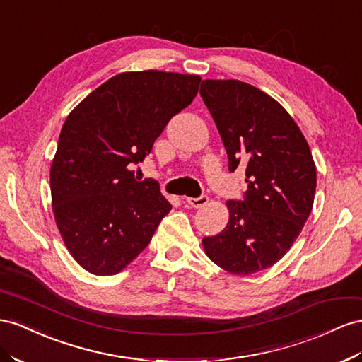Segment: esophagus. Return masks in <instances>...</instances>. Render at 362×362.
<instances>
[{"label": "esophagus", "mask_w": 362, "mask_h": 362, "mask_svg": "<svg viewBox=\"0 0 362 362\" xmlns=\"http://www.w3.org/2000/svg\"><path fill=\"white\" fill-rule=\"evenodd\" d=\"M185 202L192 205V207L198 209V207H202V205L209 202V197H207V194H201L199 198H185Z\"/></svg>", "instance_id": "esophagus-1"}]
</instances>
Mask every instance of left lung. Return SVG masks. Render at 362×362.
<instances>
[{
  "label": "left lung",
  "mask_w": 362,
  "mask_h": 362,
  "mask_svg": "<svg viewBox=\"0 0 362 362\" xmlns=\"http://www.w3.org/2000/svg\"><path fill=\"white\" fill-rule=\"evenodd\" d=\"M207 106L228 155V169L245 165L243 201H227L230 219L204 238L211 262L248 276L279 262L298 238L314 205L317 169L309 144L283 106L240 81H202Z\"/></svg>",
  "instance_id": "obj_1"
}]
</instances>
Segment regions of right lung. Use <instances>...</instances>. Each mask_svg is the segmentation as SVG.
Here are the masks:
<instances>
[{"instance_id":"obj_1","label":"right lung","mask_w":362,"mask_h":362,"mask_svg":"<svg viewBox=\"0 0 362 362\" xmlns=\"http://www.w3.org/2000/svg\"><path fill=\"white\" fill-rule=\"evenodd\" d=\"M199 82L158 70L120 73L68 114L50 169L52 205L66 250L91 274L128 267L170 211L158 182L136 181L128 165L152 152Z\"/></svg>"}]
</instances>
